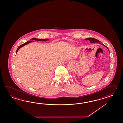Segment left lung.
<instances>
[{
    "label": "left lung",
    "instance_id": "obj_1",
    "mask_svg": "<svg viewBox=\"0 0 123 123\" xmlns=\"http://www.w3.org/2000/svg\"><path fill=\"white\" fill-rule=\"evenodd\" d=\"M85 40H89V41H90V43H99V44H101V45H103L104 46H105V47L106 48H107L108 49V50L109 51V52L110 53V52H109V49H108V47H107L106 46H105V45H104L103 44H102V43H100V41H99V40H98V39H94V38H87V39H85Z\"/></svg>",
    "mask_w": 123,
    "mask_h": 123
}]
</instances>
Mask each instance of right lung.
I'll return each mask as SVG.
<instances>
[{
	"label": "right lung",
	"instance_id": "obj_1",
	"mask_svg": "<svg viewBox=\"0 0 123 123\" xmlns=\"http://www.w3.org/2000/svg\"><path fill=\"white\" fill-rule=\"evenodd\" d=\"M31 41H27V42H26L25 43H24V44H22V45H20L19 46H18V48H17V50H16V54L17 53V52H18V50L20 49V48H22V47H24V46L25 45H27V44H28V43H31V42H34L33 40H36V41H48L49 40V39H37V38H32L31 39Z\"/></svg>",
	"mask_w": 123,
	"mask_h": 123
}]
</instances>
